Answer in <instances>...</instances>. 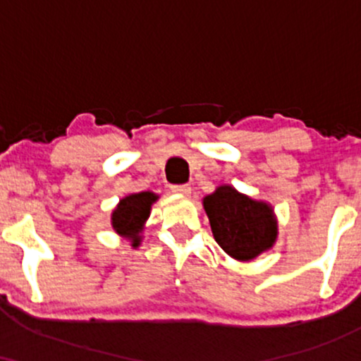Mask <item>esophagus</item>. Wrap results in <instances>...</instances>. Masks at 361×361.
I'll return each instance as SVG.
<instances>
[{
	"instance_id": "obj_1",
	"label": "esophagus",
	"mask_w": 361,
	"mask_h": 361,
	"mask_svg": "<svg viewBox=\"0 0 361 361\" xmlns=\"http://www.w3.org/2000/svg\"><path fill=\"white\" fill-rule=\"evenodd\" d=\"M171 192L176 195H181V197H188L192 193V186L190 185H175L171 186Z\"/></svg>"
}]
</instances>
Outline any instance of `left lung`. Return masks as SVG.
<instances>
[{"instance_id": "8db88e82", "label": "left lung", "mask_w": 361, "mask_h": 361, "mask_svg": "<svg viewBox=\"0 0 361 361\" xmlns=\"http://www.w3.org/2000/svg\"><path fill=\"white\" fill-rule=\"evenodd\" d=\"M202 204L214 239L231 258L251 261L275 246L279 222L268 202L255 200L231 185H219Z\"/></svg>"}]
</instances>
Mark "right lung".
I'll use <instances>...</instances> for the list:
<instances>
[{"label": "right lung", "instance_id": "add662e5", "mask_svg": "<svg viewBox=\"0 0 361 361\" xmlns=\"http://www.w3.org/2000/svg\"><path fill=\"white\" fill-rule=\"evenodd\" d=\"M157 198L159 195L152 192L130 193L123 197L111 212V227L120 238L130 241L132 247H139L142 243L144 227Z\"/></svg>", "mask_w": 361, "mask_h": 361}]
</instances>
